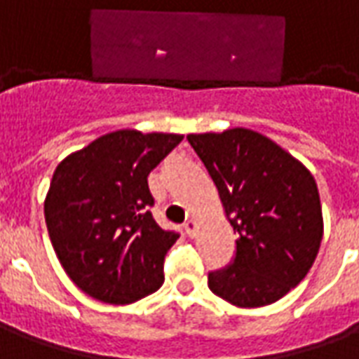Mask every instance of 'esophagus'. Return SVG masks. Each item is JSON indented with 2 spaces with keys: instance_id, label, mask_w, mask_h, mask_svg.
<instances>
[{
  "instance_id": "34e87169",
  "label": "esophagus",
  "mask_w": 359,
  "mask_h": 359,
  "mask_svg": "<svg viewBox=\"0 0 359 359\" xmlns=\"http://www.w3.org/2000/svg\"><path fill=\"white\" fill-rule=\"evenodd\" d=\"M196 229H198V225H196L194 219H188L187 223H184V231H187V234L190 238H194L196 236Z\"/></svg>"
}]
</instances>
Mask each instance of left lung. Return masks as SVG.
I'll return each instance as SVG.
<instances>
[{
	"mask_svg": "<svg viewBox=\"0 0 359 359\" xmlns=\"http://www.w3.org/2000/svg\"><path fill=\"white\" fill-rule=\"evenodd\" d=\"M238 234L234 262L211 271L213 294L238 308L280 300L308 275L323 238L316 179L288 151L250 128L188 134Z\"/></svg>",
	"mask_w": 359,
	"mask_h": 359,
	"instance_id": "8db88e82",
	"label": "left lung"
}]
</instances>
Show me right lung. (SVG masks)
Instances as JSON below:
<instances>
[{
    "mask_svg": "<svg viewBox=\"0 0 359 359\" xmlns=\"http://www.w3.org/2000/svg\"><path fill=\"white\" fill-rule=\"evenodd\" d=\"M180 134L125 128L67 156L43 203L51 244L82 292L133 304L163 285V262L179 238L151 217L148 175Z\"/></svg>",
    "mask_w": 359,
    "mask_h": 359,
    "instance_id": "add662e5",
    "label": "right lung"
}]
</instances>
